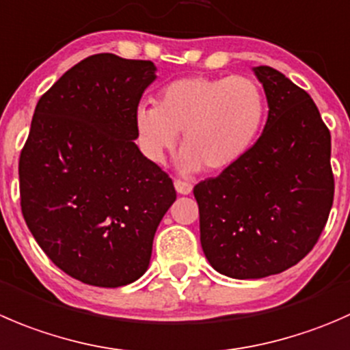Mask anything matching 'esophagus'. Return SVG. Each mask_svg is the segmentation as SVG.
<instances>
[{
	"instance_id": "34e87169",
	"label": "esophagus",
	"mask_w": 350,
	"mask_h": 350,
	"mask_svg": "<svg viewBox=\"0 0 350 350\" xmlns=\"http://www.w3.org/2000/svg\"><path fill=\"white\" fill-rule=\"evenodd\" d=\"M174 188H176V191L179 193V195H189V193H191V189H193V186L189 185V183L181 181V179H176Z\"/></svg>"
}]
</instances>
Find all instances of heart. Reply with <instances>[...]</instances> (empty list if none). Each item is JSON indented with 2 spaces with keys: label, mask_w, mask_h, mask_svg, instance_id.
Masks as SVG:
<instances>
[{
  "label": "heart",
  "mask_w": 350,
  "mask_h": 350,
  "mask_svg": "<svg viewBox=\"0 0 350 350\" xmlns=\"http://www.w3.org/2000/svg\"><path fill=\"white\" fill-rule=\"evenodd\" d=\"M265 120V96L247 77L181 78L161 90L155 107L140 106L135 131L148 161L161 164L181 135V165L210 172L246 157Z\"/></svg>",
  "instance_id": "b5f03b06"
}]
</instances>
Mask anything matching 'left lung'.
Returning <instances> with one entry per match:
<instances>
[{
	"mask_svg": "<svg viewBox=\"0 0 350 350\" xmlns=\"http://www.w3.org/2000/svg\"><path fill=\"white\" fill-rule=\"evenodd\" d=\"M269 120L246 157L193 188L200 241L217 272L261 279L291 269L320 239L334 203L330 131L286 75L256 66Z\"/></svg>",
	"mask_w": 350,
	"mask_h": 350,
	"instance_id": "left-lung-1",
	"label": "left lung"
}]
</instances>
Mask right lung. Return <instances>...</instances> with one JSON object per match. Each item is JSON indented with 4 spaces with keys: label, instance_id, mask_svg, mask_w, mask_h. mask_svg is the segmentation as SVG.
<instances>
[{
    "label": "right lung",
    "instance_id": "1",
    "mask_svg": "<svg viewBox=\"0 0 350 350\" xmlns=\"http://www.w3.org/2000/svg\"><path fill=\"white\" fill-rule=\"evenodd\" d=\"M154 80L152 61L85 57L40 97L20 152L27 227L57 269L89 286L140 279L176 200L167 172L135 144V113Z\"/></svg>",
    "mask_w": 350,
    "mask_h": 350
}]
</instances>
